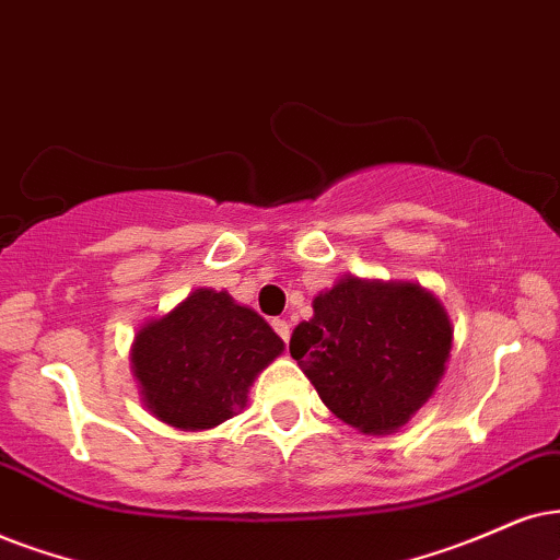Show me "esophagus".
<instances>
[{
  "label": "esophagus",
  "mask_w": 560,
  "mask_h": 560,
  "mask_svg": "<svg viewBox=\"0 0 560 560\" xmlns=\"http://www.w3.org/2000/svg\"><path fill=\"white\" fill-rule=\"evenodd\" d=\"M271 325H273V330L279 332V338H281V341L289 343V332H292V330H289V323H287V320H273Z\"/></svg>",
  "instance_id": "obj_1"
}]
</instances>
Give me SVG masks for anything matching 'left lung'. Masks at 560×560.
Segmentation results:
<instances>
[{"label": "left lung", "mask_w": 560, "mask_h": 560, "mask_svg": "<svg viewBox=\"0 0 560 560\" xmlns=\"http://www.w3.org/2000/svg\"><path fill=\"white\" fill-rule=\"evenodd\" d=\"M450 349L452 323L434 294L357 276L317 294L289 341L325 406L364 434L406 427L434 395Z\"/></svg>", "instance_id": "1"}]
</instances>
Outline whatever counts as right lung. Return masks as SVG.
<instances>
[{
  "label": "right lung",
  "mask_w": 560,
  "mask_h": 560,
  "mask_svg": "<svg viewBox=\"0 0 560 560\" xmlns=\"http://www.w3.org/2000/svg\"><path fill=\"white\" fill-rule=\"evenodd\" d=\"M284 351L264 317L228 292L196 289L141 325L131 370L154 419L183 431L214 429L247 406L253 380Z\"/></svg>",
  "instance_id": "right-lung-1"
}]
</instances>
